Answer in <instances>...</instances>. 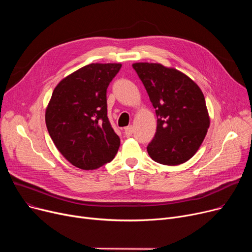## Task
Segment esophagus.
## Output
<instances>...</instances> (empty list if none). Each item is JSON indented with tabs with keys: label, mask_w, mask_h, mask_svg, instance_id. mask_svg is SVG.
<instances>
[{
	"label": "esophagus",
	"mask_w": 252,
	"mask_h": 252,
	"mask_svg": "<svg viewBox=\"0 0 252 252\" xmlns=\"http://www.w3.org/2000/svg\"><path fill=\"white\" fill-rule=\"evenodd\" d=\"M133 133H134V126H126V127L125 128V135H126V137L130 136Z\"/></svg>",
	"instance_id": "obj_1"
}]
</instances>
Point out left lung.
Returning a JSON list of instances; mask_svg holds the SVG:
<instances>
[{
  "mask_svg": "<svg viewBox=\"0 0 252 252\" xmlns=\"http://www.w3.org/2000/svg\"><path fill=\"white\" fill-rule=\"evenodd\" d=\"M155 108L157 127L147 151L164 165L188 161L207 134L210 118L201 89L182 71L160 63L133 64Z\"/></svg>",
  "mask_w": 252,
  "mask_h": 252,
  "instance_id": "8db88e82",
  "label": "left lung"
}]
</instances>
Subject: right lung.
I'll list each match as a JSON object with an SVG mask.
<instances>
[{
  "instance_id": "add662e5",
  "label": "right lung",
  "mask_w": 252,
  "mask_h": 252,
  "mask_svg": "<svg viewBox=\"0 0 252 252\" xmlns=\"http://www.w3.org/2000/svg\"><path fill=\"white\" fill-rule=\"evenodd\" d=\"M121 63H91L53 91L45 121L56 148L72 165L93 170L111 161L121 145L107 116V90Z\"/></svg>"
}]
</instances>
